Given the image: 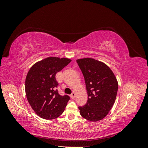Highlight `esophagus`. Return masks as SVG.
<instances>
[{
	"label": "esophagus",
	"mask_w": 148,
	"mask_h": 148,
	"mask_svg": "<svg viewBox=\"0 0 148 148\" xmlns=\"http://www.w3.org/2000/svg\"><path fill=\"white\" fill-rule=\"evenodd\" d=\"M70 97H71V99H74L75 97V93L74 92L71 93V95H70Z\"/></svg>",
	"instance_id": "1"
}]
</instances>
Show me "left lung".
Instances as JSON below:
<instances>
[{
	"mask_svg": "<svg viewBox=\"0 0 148 148\" xmlns=\"http://www.w3.org/2000/svg\"><path fill=\"white\" fill-rule=\"evenodd\" d=\"M84 78L88 101L78 107L83 118L91 122L104 119L112 107L117 96L118 82L113 71L102 62L91 58L77 60Z\"/></svg>",
	"mask_w": 148,
	"mask_h": 148,
	"instance_id": "1",
	"label": "left lung"
}]
</instances>
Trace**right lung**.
I'll use <instances>...</instances> for the list:
<instances>
[{"label": "right lung", "mask_w": 148, "mask_h": 148, "mask_svg": "<svg viewBox=\"0 0 148 148\" xmlns=\"http://www.w3.org/2000/svg\"><path fill=\"white\" fill-rule=\"evenodd\" d=\"M71 60L67 58L50 57L31 67L25 80V92L28 102L40 117L56 119L64 112L70 97L60 95L56 79L57 72Z\"/></svg>", "instance_id": "obj_1"}]
</instances>
